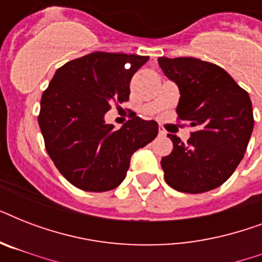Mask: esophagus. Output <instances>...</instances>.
I'll list each match as a JSON object with an SVG mask.
<instances>
[{"label": "esophagus", "mask_w": 262, "mask_h": 262, "mask_svg": "<svg viewBox=\"0 0 262 262\" xmlns=\"http://www.w3.org/2000/svg\"><path fill=\"white\" fill-rule=\"evenodd\" d=\"M159 136H166V130L162 126H159Z\"/></svg>", "instance_id": "34e87169"}]
</instances>
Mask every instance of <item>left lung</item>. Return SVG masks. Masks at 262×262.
<instances>
[{
    "label": "left lung",
    "mask_w": 262,
    "mask_h": 262,
    "mask_svg": "<svg viewBox=\"0 0 262 262\" xmlns=\"http://www.w3.org/2000/svg\"><path fill=\"white\" fill-rule=\"evenodd\" d=\"M158 62L179 88L178 119L195 127L187 143L168 135L174 148L160 162L164 179L183 193L216 189L244 159L254 126L252 100L215 63L191 57H160Z\"/></svg>",
    "instance_id": "left-lung-1"
}]
</instances>
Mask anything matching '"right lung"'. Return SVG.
<instances>
[{"instance_id": "right-lung-1", "label": "right lung", "mask_w": 262, "mask_h": 262, "mask_svg": "<svg viewBox=\"0 0 262 262\" xmlns=\"http://www.w3.org/2000/svg\"><path fill=\"white\" fill-rule=\"evenodd\" d=\"M147 55L95 51L57 69L43 92L38 122L46 151L65 178L85 191H107L122 182L130 158L158 136L155 121L106 123L111 102H126L130 80Z\"/></svg>"}]
</instances>
